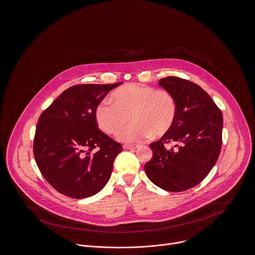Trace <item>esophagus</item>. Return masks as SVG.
<instances>
[{"mask_svg": "<svg viewBox=\"0 0 255 255\" xmlns=\"http://www.w3.org/2000/svg\"><path fill=\"white\" fill-rule=\"evenodd\" d=\"M136 148H137V146H134V145H124L125 150H133Z\"/></svg>", "mask_w": 255, "mask_h": 255, "instance_id": "obj_1", "label": "esophagus"}]
</instances>
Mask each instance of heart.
I'll list each match as a JSON object with an SVG mask.
<instances>
[{"instance_id": "1", "label": "heart", "mask_w": 255, "mask_h": 255, "mask_svg": "<svg viewBox=\"0 0 255 255\" xmlns=\"http://www.w3.org/2000/svg\"><path fill=\"white\" fill-rule=\"evenodd\" d=\"M113 103L100 102L95 110L98 127L108 134H116L128 121L118 137L125 143H139L152 134L161 136L171 129L177 115L174 96L167 90L142 84H127L111 95Z\"/></svg>"}]
</instances>
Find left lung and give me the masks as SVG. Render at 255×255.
Segmentation results:
<instances>
[{"label":"left lung","instance_id":"left-lung-1","mask_svg":"<svg viewBox=\"0 0 255 255\" xmlns=\"http://www.w3.org/2000/svg\"><path fill=\"white\" fill-rule=\"evenodd\" d=\"M158 84L174 96L177 115L171 129L150 144L153 157L145 171L160 188L179 192L202 182L216 164L222 147L223 116L199 85L178 77L163 78ZM169 143L175 147L166 149Z\"/></svg>","mask_w":255,"mask_h":255}]
</instances>
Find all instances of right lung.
Returning a JSON list of instances; mask_svg holds the SVG:
<instances>
[{
	"instance_id": "obj_1",
	"label": "right lung",
	"mask_w": 255,
	"mask_h": 255,
	"mask_svg": "<svg viewBox=\"0 0 255 255\" xmlns=\"http://www.w3.org/2000/svg\"><path fill=\"white\" fill-rule=\"evenodd\" d=\"M122 82L70 87L39 117L33 154L46 181L72 199L99 192L110 178L120 143L98 128L97 105Z\"/></svg>"
}]
</instances>
